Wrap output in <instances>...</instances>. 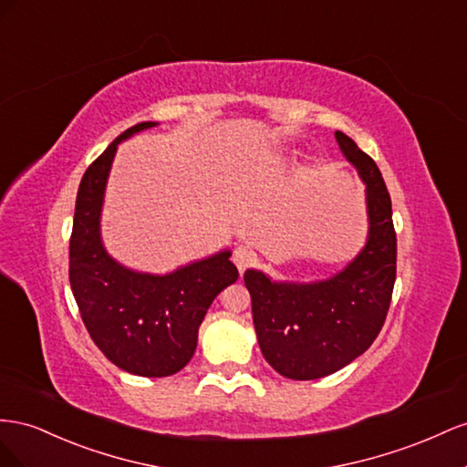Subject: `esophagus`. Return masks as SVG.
I'll list each match as a JSON object with an SVG mask.
<instances>
[{"instance_id": "34e87169", "label": "esophagus", "mask_w": 467, "mask_h": 467, "mask_svg": "<svg viewBox=\"0 0 467 467\" xmlns=\"http://www.w3.org/2000/svg\"><path fill=\"white\" fill-rule=\"evenodd\" d=\"M233 262L238 268V272H244L248 265H252L256 262V252L252 250L250 246H236L233 252Z\"/></svg>"}]
</instances>
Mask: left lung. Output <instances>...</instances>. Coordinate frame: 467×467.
<instances>
[{
    "label": "left lung",
    "mask_w": 467,
    "mask_h": 467,
    "mask_svg": "<svg viewBox=\"0 0 467 467\" xmlns=\"http://www.w3.org/2000/svg\"><path fill=\"white\" fill-rule=\"evenodd\" d=\"M335 137L366 185V246L321 282H272L260 270L244 272L260 350L289 379L325 378L362 356L385 323L395 284L397 236L381 171L350 137Z\"/></svg>",
    "instance_id": "8db88e82"
}]
</instances>
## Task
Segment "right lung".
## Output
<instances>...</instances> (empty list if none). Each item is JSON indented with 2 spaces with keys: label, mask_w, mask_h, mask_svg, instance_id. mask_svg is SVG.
Wrapping results in <instances>:
<instances>
[{
  "label": "right lung",
  "mask_w": 467,
  "mask_h": 467,
  "mask_svg": "<svg viewBox=\"0 0 467 467\" xmlns=\"http://www.w3.org/2000/svg\"><path fill=\"white\" fill-rule=\"evenodd\" d=\"M156 125L127 129L86 170L70 238V285L91 340L117 368L142 378H166L185 368L213 299L238 279L231 250L164 275L130 270L105 250L101 209L117 146Z\"/></svg>",
  "instance_id": "obj_1"
}]
</instances>
